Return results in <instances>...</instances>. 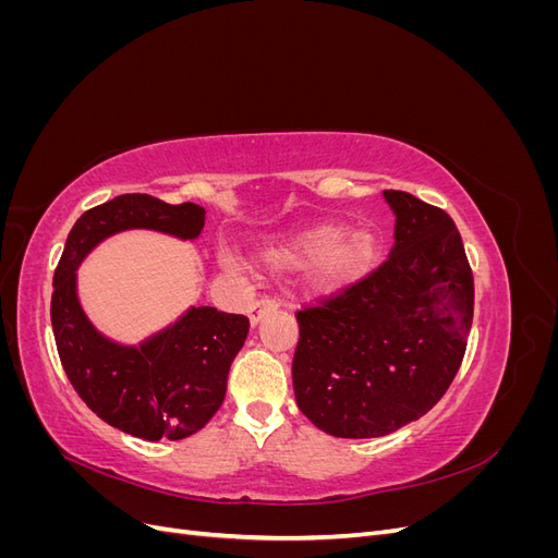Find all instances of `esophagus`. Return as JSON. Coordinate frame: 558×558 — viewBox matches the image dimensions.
I'll return each mask as SVG.
<instances>
[{"mask_svg": "<svg viewBox=\"0 0 558 558\" xmlns=\"http://www.w3.org/2000/svg\"><path fill=\"white\" fill-rule=\"evenodd\" d=\"M277 307H279V300H275V298H260L256 302H251V305H248V320L253 326H256L265 314L275 312Z\"/></svg>", "mask_w": 558, "mask_h": 558, "instance_id": "obj_1", "label": "esophagus"}]
</instances>
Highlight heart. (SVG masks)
Listing matches in <instances>:
<instances>
[{
	"label": "heart",
	"instance_id": "b5f03b06",
	"mask_svg": "<svg viewBox=\"0 0 558 558\" xmlns=\"http://www.w3.org/2000/svg\"><path fill=\"white\" fill-rule=\"evenodd\" d=\"M277 263L307 256L298 267V281L314 293H335L363 279L379 258V238L373 230H349L342 223H318L300 230L267 251Z\"/></svg>",
	"mask_w": 558,
	"mask_h": 558
}]
</instances>
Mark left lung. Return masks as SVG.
Here are the masks:
<instances>
[{
	"instance_id": "left-lung-1",
	"label": "left lung",
	"mask_w": 558,
	"mask_h": 558,
	"mask_svg": "<svg viewBox=\"0 0 558 558\" xmlns=\"http://www.w3.org/2000/svg\"><path fill=\"white\" fill-rule=\"evenodd\" d=\"M396 244L373 272L295 312L300 412L335 437H379L424 416L459 373L475 281L451 216L384 191Z\"/></svg>"
}]
</instances>
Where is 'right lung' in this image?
<instances>
[{"instance_id":"1","label":"right lung","mask_w":558,"mask_h":558,"mask_svg":"<svg viewBox=\"0 0 558 558\" xmlns=\"http://www.w3.org/2000/svg\"><path fill=\"white\" fill-rule=\"evenodd\" d=\"M205 209L128 193L81 214L53 275L50 324L60 363L78 398L109 426L144 440H183L218 412L230 363L242 349L248 318L193 307L172 328L142 347H121L99 335L76 298L74 269L113 232L148 228L195 240Z\"/></svg>"}]
</instances>
